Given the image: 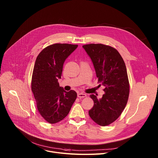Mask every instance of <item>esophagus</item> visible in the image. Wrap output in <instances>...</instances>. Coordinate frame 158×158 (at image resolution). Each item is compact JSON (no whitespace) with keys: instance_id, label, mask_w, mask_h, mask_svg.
I'll return each mask as SVG.
<instances>
[{"instance_id":"1","label":"esophagus","mask_w":158,"mask_h":158,"mask_svg":"<svg viewBox=\"0 0 158 158\" xmlns=\"http://www.w3.org/2000/svg\"><path fill=\"white\" fill-rule=\"evenodd\" d=\"M87 96V95L85 94H83V93H78L77 94V97L79 98H85Z\"/></svg>"}]
</instances>
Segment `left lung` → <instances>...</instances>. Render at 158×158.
<instances>
[{
  "mask_svg": "<svg viewBox=\"0 0 158 158\" xmlns=\"http://www.w3.org/2000/svg\"><path fill=\"white\" fill-rule=\"evenodd\" d=\"M82 48L91 59L98 82L104 87L102 98L90 95L94 106L89 114L98 124L108 126L119 117L127 102L129 83L126 67L114 48L102 44H86Z\"/></svg>",
  "mask_w": 158,
  "mask_h": 158,
  "instance_id": "1",
  "label": "left lung"
}]
</instances>
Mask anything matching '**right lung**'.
Masks as SVG:
<instances>
[{"instance_id": "1", "label": "right lung", "mask_w": 158, "mask_h": 158, "mask_svg": "<svg viewBox=\"0 0 158 158\" xmlns=\"http://www.w3.org/2000/svg\"><path fill=\"white\" fill-rule=\"evenodd\" d=\"M78 45L54 44L37 56L33 69L31 89L41 116L50 124L64 119L77 98L73 90L67 92L59 86L63 64Z\"/></svg>"}]
</instances>
